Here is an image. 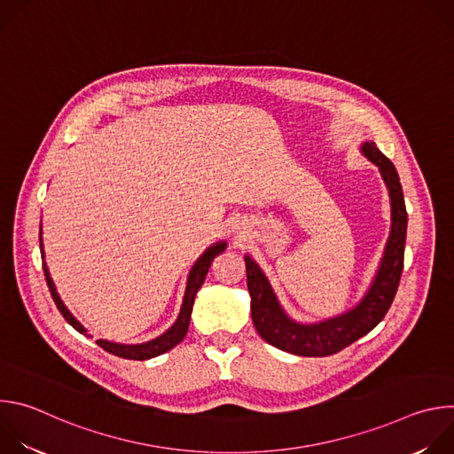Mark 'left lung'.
Segmentation results:
<instances>
[{
	"instance_id": "8db88e82",
	"label": "left lung",
	"mask_w": 454,
	"mask_h": 454,
	"mask_svg": "<svg viewBox=\"0 0 454 454\" xmlns=\"http://www.w3.org/2000/svg\"><path fill=\"white\" fill-rule=\"evenodd\" d=\"M359 151L379 168L387 188L392 207V228L377 273L357 305L321 321H296L278 301L261 266L249 254H244L254 329L264 341L284 352L305 357L333 356L375 329L395 298L404 268L408 228L404 193L394 163L377 149L373 142H363Z\"/></svg>"
}]
</instances>
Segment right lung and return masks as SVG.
Wrapping results in <instances>:
<instances>
[{"mask_svg":"<svg viewBox=\"0 0 454 454\" xmlns=\"http://www.w3.org/2000/svg\"><path fill=\"white\" fill-rule=\"evenodd\" d=\"M39 246H41V258H43V271H44V278H46V284H48V289L51 293V298L57 305V309L60 310V314L64 316V319H67L70 325L81 333V334H88V331L84 329L82 323L68 310V307L64 305V301L60 300L57 289H55V284L50 277V271H48V266L44 262V247H43V230H39ZM226 240H219L215 244H212L208 249H205V253L198 258L196 262H193L188 277H186V287H184V296H183V303H181V310L177 314V319L172 323V327L168 331H165L161 336L151 340V341H145V343H137V345H123V343H114V341H107V340H97V345L102 347L104 350H107L109 354L113 356H118V357H123V359H137V361H145V359H151V357H156L160 354H165L167 350L174 348L177 343L183 341V338L186 336V331H188V325H190V314H192V307H193V300H196V294L198 291L201 289L207 275H208V270L214 262V258L223 253L226 249Z\"/></svg>","mask_w":454,"mask_h":454,"instance_id":"right-lung-1","label":"right lung"}]
</instances>
